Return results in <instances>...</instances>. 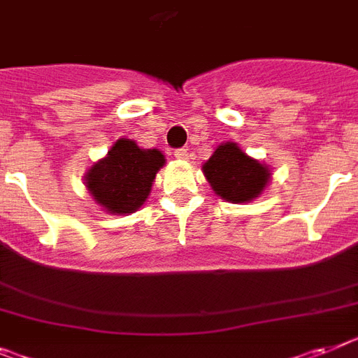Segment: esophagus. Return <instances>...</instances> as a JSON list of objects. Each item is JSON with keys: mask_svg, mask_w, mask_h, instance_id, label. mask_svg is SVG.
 I'll return each mask as SVG.
<instances>
[{"mask_svg": "<svg viewBox=\"0 0 358 358\" xmlns=\"http://www.w3.org/2000/svg\"><path fill=\"white\" fill-rule=\"evenodd\" d=\"M174 156H176L178 160H187L189 152L187 149H176V151H174Z\"/></svg>", "mask_w": 358, "mask_h": 358, "instance_id": "34e87169", "label": "esophagus"}]
</instances>
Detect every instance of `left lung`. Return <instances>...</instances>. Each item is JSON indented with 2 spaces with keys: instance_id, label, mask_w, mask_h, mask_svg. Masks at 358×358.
<instances>
[{
  "instance_id": "obj_1",
  "label": "left lung",
  "mask_w": 358,
  "mask_h": 358,
  "mask_svg": "<svg viewBox=\"0 0 358 358\" xmlns=\"http://www.w3.org/2000/svg\"><path fill=\"white\" fill-rule=\"evenodd\" d=\"M202 169L213 191L231 203L255 200L258 194H262L271 178L267 165L245 155L233 142L216 147Z\"/></svg>"
}]
</instances>
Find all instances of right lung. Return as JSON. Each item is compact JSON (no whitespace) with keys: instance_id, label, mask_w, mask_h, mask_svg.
Listing matches in <instances>:
<instances>
[{"instance_id":"right-lung-1","label":"right lung","mask_w":358,"mask_h":358,"mask_svg":"<svg viewBox=\"0 0 358 358\" xmlns=\"http://www.w3.org/2000/svg\"><path fill=\"white\" fill-rule=\"evenodd\" d=\"M164 164L158 149H140L134 140L120 138L107 156L87 171L85 185L105 211L129 215L143 206Z\"/></svg>"}]
</instances>
